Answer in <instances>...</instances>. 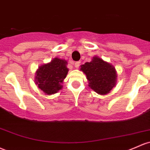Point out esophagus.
Listing matches in <instances>:
<instances>
[{"label":"esophagus","mask_w":150,"mask_h":150,"mask_svg":"<svg viewBox=\"0 0 150 150\" xmlns=\"http://www.w3.org/2000/svg\"><path fill=\"white\" fill-rule=\"evenodd\" d=\"M80 62H79V61L75 62H73V65H75V67H78L79 65H80Z\"/></svg>","instance_id":"1"}]
</instances>
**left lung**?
<instances>
[{
	"instance_id": "left-lung-1",
	"label": "left lung",
	"mask_w": 150,
	"mask_h": 150,
	"mask_svg": "<svg viewBox=\"0 0 150 150\" xmlns=\"http://www.w3.org/2000/svg\"><path fill=\"white\" fill-rule=\"evenodd\" d=\"M87 76L89 87L100 95H107L116 85L117 72L115 67L98 56L80 66Z\"/></svg>"
}]
</instances>
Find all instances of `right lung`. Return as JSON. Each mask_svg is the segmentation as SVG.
<instances>
[{"instance_id": "obj_1", "label": "right lung", "mask_w": 150, "mask_h": 150, "mask_svg": "<svg viewBox=\"0 0 150 150\" xmlns=\"http://www.w3.org/2000/svg\"><path fill=\"white\" fill-rule=\"evenodd\" d=\"M67 61L55 57L50 62L38 67L35 72V82L39 89L47 95L57 93L62 88L68 68Z\"/></svg>"}]
</instances>
